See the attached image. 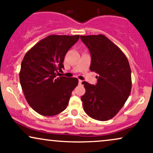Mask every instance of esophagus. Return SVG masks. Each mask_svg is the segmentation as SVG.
Returning a JSON list of instances; mask_svg holds the SVG:
<instances>
[{
    "label": "esophagus",
    "instance_id": "1",
    "mask_svg": "<svg viewBox=\"0 0 153 153\" xmlns=\"http://www.w3.org/2000/svg\"><path fill=\"white\" fill-rule=\"evenodd\" d=\"M82 82V80H78V83L80 84V85H81Z\"/></svg>",
    "mask_w": 153,
    "mask_h": 153
}]
</instances>
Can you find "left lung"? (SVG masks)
<instances>
[{
    "instance_id": "left-lung-1",
    "label": "left lung",
    "mask_w": 153,
    "mask_h": 153,
    "mask_svg": "<svg viewBox=\"0 0 153 153\" xmlns=\"http://www.w3.org/2000/svg\"><path fill=\"white\" fill-rule=\"evenodd\" d=\"M91 55L90 70L98 74L97 82L83 81V109L92 118L106 121L117 115L130 94L131 69L126 55L103 35L80 36Z\"/></svg>"
}]
</instances>
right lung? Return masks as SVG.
Masks as SVG:
<instances>
[{"label": "right lung", "mask_w": 153, "mask_h": 153, "mask_svg": "<svg viewBox=\"0 0 153 153\" xmlns=\"http://www.w3.org/2000/svg\"><path fill=\"white\" fill-rule=\"evenodd\" d=\"M79 35H51L37 43L25 55L19 73L27 103L43 116H53L66 109L72 91L78 85L75 78L57 77L62 62Z\"/></svg>", "instance_id": "add662e5"}]
</instances>
